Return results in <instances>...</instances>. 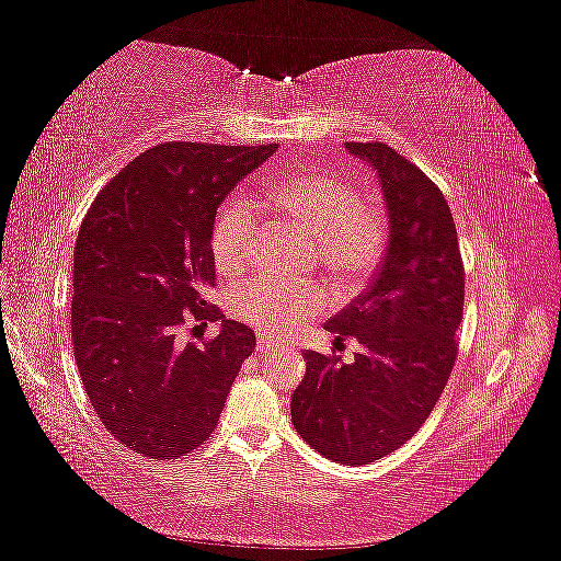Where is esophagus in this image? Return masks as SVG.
I'll return each mask as SVG.
<instances>
[{
	"instance_id": "esophagus-1",
	"label": "esophagus",
	"mask_w": 561,
	"mask_h": 561,
	"mask_svg": "<svg viewBox=\"0 0 561 561\" xmlns=\"http://www.w3.org/2000/svg\"><path fill=\"white\" fill-rule=\"evenodd\" d=\"M277 348H279V346L274 344L272 339H267V336H260V339H257V351H260V354L267 356V354H272V351H277Z\"/></svg>"
}]
</instances>
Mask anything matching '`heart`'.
Instances as JSON below:
<instances>
[{"mask_svg":"<svg viewBox=\"0 0 561 561\" xmlns=\"http://www.w3.org/2000/svg\"><path fill=\"white\" fill-rule=\"evenodd\" d=\"M270 203L297 230L317 240L321 267L344 287H356L381 264L391 215L376 195L358 193L346 178L301 173L270 190ZM257 242V215L247 201L227 203L210 232L215 267L222 274L242 272ZM230 314L267 336H284L327 307L317 282L257 277L240 284L227 297Z\"/></svg>","mask_w":561,"mask_h":561,"instance_id":"b5f03b06","label":"heart"}]
</instances>
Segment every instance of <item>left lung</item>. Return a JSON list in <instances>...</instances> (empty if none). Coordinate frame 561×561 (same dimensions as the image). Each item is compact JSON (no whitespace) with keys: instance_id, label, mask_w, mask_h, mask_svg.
I'll use <instances>...</instances> for the list:
<instances>
[{"instance_id":"left-lung-1","label":"left lung","mask_w":561,"mask_h":561,"mask_svg":"<svg viewBox=\"0 0 561 561\" xmlns=\"http://www.w3.org/2000/svg\"><path fill=\"white\" fill-rule=\"evenodd\" d=\"M381 180L391 237L368 289L327 321L358 339L351 364L309 351L291 423L329 460L368 465L411 440L438 403L458 358L465 267L440 187L381 140L346 144Z\"/></svg>"}]
</instances>
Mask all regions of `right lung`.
Here are the masks:
<instances>
[{
	"instance_id": "add662e5",
	"label": "right lung",
	"mask_w": 561,
	"mask_h": 561,
	"mask_svg": "<svg viewBox=\"0 0 561 561\" xmlns=\"http://www.w3.org/2000/svg\"><path fill=\"white\" fill-rule=\"evenodd\" d=\"M277 144L170 140L121 170L91 203L73 247L71 341L99 421L121 445L175 460L210 438L254 331L207 301L217 207ZM224 319L213 340L183 342Z\"/></svg>"
}]
</instances>
